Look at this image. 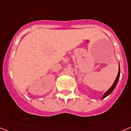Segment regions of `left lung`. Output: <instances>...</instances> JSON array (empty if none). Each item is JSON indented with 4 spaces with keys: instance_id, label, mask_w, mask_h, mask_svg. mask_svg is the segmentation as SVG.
I'll use <instances>...</instances> for the list:
<instances>
[{
    "instance_id": "left-lung-1",
    "label": "left lung",
    "mask_w": 131,
    "mask_h": 131,
    "mask_svg": "<svg viewBox=\"0 0 131 131\" xmlns=\"http://www.w3.org/2000/svg\"><path fill=\"white\" fill-rule=\"evenodd\" d=\"M119 76H120V67L119 68V71H118V74H117V76L116 79H115V81H114V83H113V84H112V86H111L110 89L107 90V91H106V92L104 93V96H103V97L102 98V99H104V98H106V96H109L110 94L112 92V91L114 90V89L115 88V86H116L117 84L118 83V81H119Z\"/></svg>"
}]
</instances>
